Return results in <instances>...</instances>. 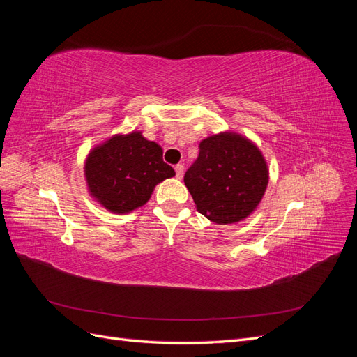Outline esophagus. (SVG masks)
<instances>
[{
    "label": "esophagus",
    "mask_w": 357,
    "mask_h": 357,
    "mask_svg": "<svg viewBox=\"0 0 357 357\" xmlns=\"http://www.w3.org/2000/svg\"><path fill=\"white\" fill-rule=\"evenodd\" d=\"M183 174H185V167H183L181 164L176 165V177L180 180V178H183Z\"/></svg>",
    "instance_id": "1"
}]
</instances>
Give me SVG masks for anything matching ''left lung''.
<instances>
[{"label":"left lung","mask_w":357,"mask_h":357,"mask_svg":"<svg viewBox=\"0 0 357 357\" xmlns=\"http://www.w3.org/2000/svg\"><path fill=\"white\" fill-rule=\"evenodd\" d=\"M197 208L208 220L228 225L245 219L261 202L268 185V167L247 138L222 132L199 143L198 159L185 174Z\"/></svg>","instance_id":"left-lung-1"}]
</instances>
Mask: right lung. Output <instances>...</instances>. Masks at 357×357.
Instances as JSON below:
<instances>
[{
	"label": "right lung",
	"mask_w": 357,
	"mask_h": 357,
	"mask_svg": "<svg viewBox=\"0 0 357 357\" xmlns=\"http://www.w3.org/2000/svg\"><path fill=\"white\" fill-rule=\"evenodd\" d=\"M84 174L91 195L107 210L123 214L144 205L158 183L176 172L162 159L160 146L131 132L95 147Z\"/></svg>",
	"instance_id": "right-lung-1"
}]
</instances>
